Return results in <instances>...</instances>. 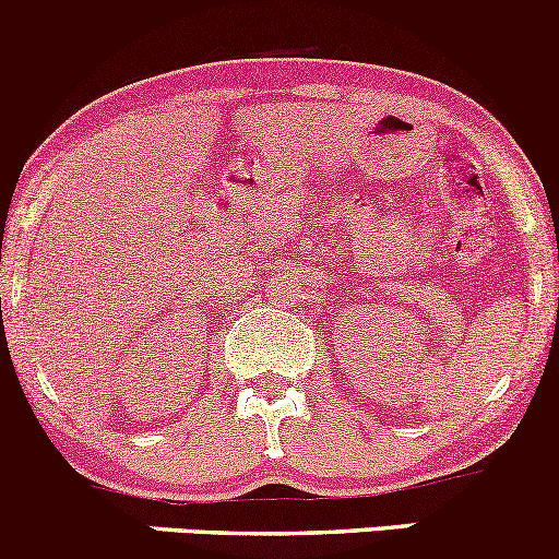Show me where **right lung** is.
<instances>
[{"label":"right lung","instance_id":"right-lung-1","mask_svg":"<svg viewBox=\"0 0 559 559\" xmlns=\"http://www.w3.org/2000/svg\"><path fill=\"white\" fill-rule=\"evenodd\" d=\"M0 318H2V298H0Z\"/></svg>","mask_w":559,"mask_h":559}]
</instances>
